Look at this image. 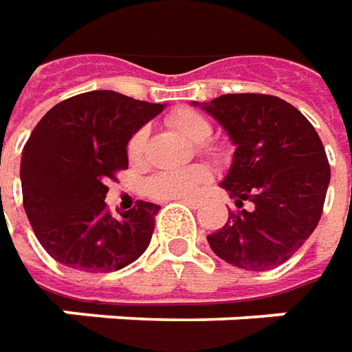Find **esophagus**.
<instances>
[{
    "label": "esophagus",
    "mask_w": 352,
    "mask_h": 352,
    "mask_svg": "<svg viewBox=\"0 0 352 352\" xmlns=\"http://www.w3.org/2000/svg\"><path fill=\"white\" fill-rule=\"evenodd\" d=\"M181 202H185V204L192 206V208H199L200 204H202V200L197 199V197H187V199H181Z\"/></svg>",
    "instance_id": "34e87169"
}]
</instances>
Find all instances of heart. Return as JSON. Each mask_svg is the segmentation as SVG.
<instances>
[{
    "mask_svg": "<svg viewBox=\"0 0 352 352\" xmlns=\"http://www.w3.org/2000/svg\"><path fill=\"white\" fill-rule=\"evenodd\" d=\"M169 126L179 130L183 136H187L195 144H202L210 138L212 134V124L204 115L192 109H177L167 116ZM146 142H148V130L140 128L136 130L126 146L128 162L132 165H140L146 157ZM202 152H212L210 148L202 146ZM208 177V171L202 165H190V167H181V169H169V171H160L146 181V192L148 197L157 200H177L188 197L195 192V188Z\"/></svg>",
    "mask_w": 352,
    "mask_h": 352,
    "instance_id": "b5f03b06",
    "label": "heart"
}]
</instances>
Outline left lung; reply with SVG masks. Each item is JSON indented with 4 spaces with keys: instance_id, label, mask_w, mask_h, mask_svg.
<instances>
[{
    "instance_id": "obj_1",
    "label": "left lung",
    "mask_w": 352,
    "mask_h": 352,
    "mask_svg": "<svg viewBox=\"0 0 352 352\" xmlns=\"http://www.w3.org/2000/svg\"><path fill=\"white\" fill-rule=\"evenodd\" d=\"M237 146L222 187L236 206L208 236L212 251L245 271H271L311 236L323 212L331 169L316 128L274 95L228 93L200 104Z\"/></svg>"
}]
</instances>
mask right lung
Here are the masks:
<instances>
[{
	"label": "right lung",
	"mask_w": 352,
	"mask_h": 352,
	"mask_svg": "<svg viewBox=\"0 0 352 352\" xmlns=\"http://www.w3.org/2000/svg\"><path fill=\"white\" fill-rule=\"evenodd\" d=\"M164 104L116 91H89L54 104L23 148V206L32 232L58 263L111 273L148 249L160 206L138 200L115 218L107 183L128 169L130 136Z\"/></svg>",
	"instance_id": "obj_1"
}]
</instances>
